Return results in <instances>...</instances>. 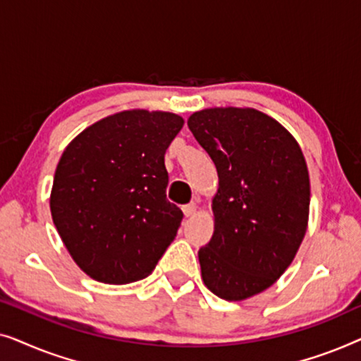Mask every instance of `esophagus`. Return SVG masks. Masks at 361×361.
Segmentation results:
<instances>
[{"label": "esophagus", "instance_id": "obj_1", "mask_svg": "<svg viewBox=\"0 0 361 361\" xmlns=\"http://www.w3.org/2000/svg\"><path fill=\"white\" fill-rule=\"evenodd\" d=\"M182 212H184V215L189 219V216H194L195 212H197V207L195 204H189V205H184L182 207Z\"/></svg>", "mask_w": 361, "mask_h": 361}]
</instances>
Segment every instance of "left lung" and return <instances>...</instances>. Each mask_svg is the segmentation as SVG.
<instances>
[{"label": "left lung", "instance_id": "1", "mask_svg": "<svg viewBox=\"0 0 361 361\" xmlns=\"http://www.w3.org/2000/svg\"><path fill=\"white\" fill-rule=\"evenodd\" d=\"M187 125L219 174L214 235L199 250L202 279L220 299H248L283 276L302 243L307 164L294 136L255 108H207Z\"/></svg>", "mask_w": 361, "mask_h": 361}]
</instances>
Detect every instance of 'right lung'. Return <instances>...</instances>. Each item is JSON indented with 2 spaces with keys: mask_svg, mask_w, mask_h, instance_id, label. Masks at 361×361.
<instances>
[{
  "mask_svg": "<svg viewBox=\"0 0 361 361\" xmlns=\"http://www.w3.org/2000/svg\"><path fill=\"white\" fill-rule=\"evenodd\" d=\"M184 118L126 110L93 123L62 152L51 214L72 259L106 284L152 273L176 238L182 210L166 199L164 154Z\"/></svg>",
  "mask_w": 361,
  "mask_h": 361,
  "instance_id": "obj_1",
  "label": "right lung"
}]
</instances>
